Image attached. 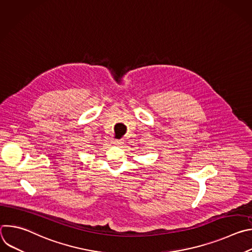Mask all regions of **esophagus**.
<instances>
[{
	"label": "esophagus",
	"mask_w": 252,
	"mask_h": 252,
	"mask_svg": "<svg viewBox=\"0 0 252 252\" xmlns=\"http://www.w3.org/2000/svg\"><path fill=\"white\" fill-rule=\"evenodd\" d=\"M112 143H113V145H115V146H121L122 143H124V141L122 139H114L112 141Z\"/></svg>",
	"instance_id": "obj_1"
}]
</instances>
